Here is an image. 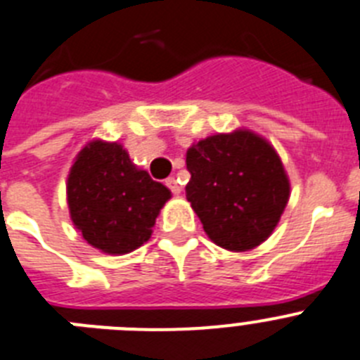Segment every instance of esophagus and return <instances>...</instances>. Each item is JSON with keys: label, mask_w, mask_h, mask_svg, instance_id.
<instances>
[{"label": "esophagus", "mask_w": 360, "mask_h": 360, "mask_svg": "<svg viewBox=\"0 0 360 360\" xmlns=\"http://www.w3.org/2000/svg\"><path fill=\"white\" fill-rule=\"evenodd\" d=\"M167 186L172 190V193H176V195H179L181 190H183V188H181L179 181H177L176 177H168V179H167Z\"/></svg>", "instance_id": "34e87169"}]
</instances>
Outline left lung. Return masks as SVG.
Returning <instances> with one entry per match:
<instances>
[{"instance_id": "1", "label": "left lung", "mask_w": 360, "mask_h": 360, "mask_svg": "<svg viewBox=\"0 0 360 360\" xmlns=\"http://www.w3.org/2000/svg\"><path fill=\"white\" fill-rule=\"evenodd\" d=\"M186 168V199L215 245L246 252L271 236L288 205L290 181L264 137L245 128L206 137L188 148Z\"/></svg>"}]
</instances>
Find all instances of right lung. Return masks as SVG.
Returning <instances> with one entry per match:
<instances>
[{"label": "right lung", "instance_id": "right-lung-1", "mask_svg": "<svg viewBox=\"0 0 360 360\" xmlns=\"http://www.w3.org/2000/svg\"><path fill=\"white\" fill-rule=\"evenodd\" d=\"M170 190L137 168L120 143L94 139L77 154L67 179L70 219L83 239L105 254L145 245Z\"/></svg>", "mask_w": 360, "mask_h": 360}]
</instances>
